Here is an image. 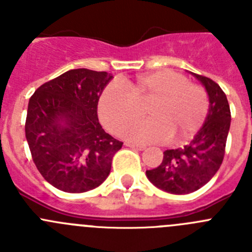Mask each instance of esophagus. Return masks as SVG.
<instances>
[{
	"label": "esophagus",
	"mask_w": 252,
	"mask_h": 252,
	"mask_svg": "<svg viewBox=\"0 0 252 252\" xmlns=\"http://www.w3.org/2000/svg\"><path fill=\"white\" fill-rule=\"evenodd\" d=\"M126 146H128V147H131V148H133V150H138V151H143L145 150V146H142V145H136V143H127V145Z\"/></svg>",
	"instance_id": "34e87169"
}]
</instances>
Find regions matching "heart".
Wrapping results in <instances>:
<instances>
[{
    "label": "heart",
    "mask_w": 252,
    "mask_h": 252,
    "mask_svg": "<svg viewBox=\"0 0 252 252\" xmlns=\"http://www.w3.org/2000/svg\"><path fill=\"white\" fill-rule=\"evenodd\" d=\"M151 117L124 127L140 114V106ZM209 96L202 85L168 69L111 81L97 102V112L105 127L135 142L188 140L195 135L209 114Z\"/></svg>",
    "instance_id": "b5f03b06"
}]
</instances>
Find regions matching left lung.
<instances>
[{
	"mask_svg": "<svg viewBox=\"0 0 252 252\" xmlns=\"http://www.w3.org/2000/svg\"><path fill=\"white\" fill-rule=\"evenodd\" d=\"M193 75L205 86L209 95L205 124L190 143L183 148L164 151L162 163L146 171L147 178L167 193L188 194L198 190L215 176L224 159L231 121L226 95L210 78Z\"/></svg>",
	"mask_w": 252,
	"mask_h": 252,
	"instance_id": "obj_1",
	"label": "left lung"
}]
</instances>
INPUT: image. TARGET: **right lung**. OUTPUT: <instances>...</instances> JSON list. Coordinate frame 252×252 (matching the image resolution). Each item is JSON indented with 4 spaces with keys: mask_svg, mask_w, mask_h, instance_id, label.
Masks as SVG:
<instances>
[{
    "mask_svg": "<svg viewBox=\"0 0 252 252\" xmlns=\"http://www.w3.org/2000/svg\"><path fill=\"white\" fill-rule=\"evenodd\" d=\"M112 79L106 71L73 69L47 81L31 96L26 138L43 178L68 193L99 187L122 147L104 131L97 102Z\"/></svg>",
    "mask_w": 252,
    "mask_h": 252,
    "instance_id": "right-lung-1",
    "label": "right lung"
}]
</instances>
